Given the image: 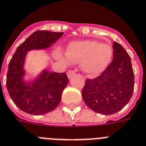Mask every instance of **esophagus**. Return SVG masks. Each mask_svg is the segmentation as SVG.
I'll list each match as a JSON object with an SVG mask.
<instances>
[{
    "label": "esophagus",
    "mask_w": 146,
    "mask_h": 146,
    "mask_svg": "<svg viewBox=\"0 0 146 146\" xmlns=\"http://www.w3.org/2000/svg\"><path fill=\"white\" fill-rule=\"evenodd\" d=\"M75 73L76 72L74 70H68V72H67V76H68L69 79H70V78H72L73 76L75 75Z\"/></svg>",
    "instance_id": "1"
}]
</instances>
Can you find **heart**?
I'll list each match as a JSON object with an SVG mask.
<instances>
[{
    "mask_svg": "<svg viewBox=\"0 0 146 146\" xmlns=\"http://www.w3.org/2000/svg\"><path fill=\"white\" fill-rule=\"evenodd\" d=\"M113 54L112 46L95 40H79L70 42L64 56L60 52L56 58L64 64L69 62L79 64L85 73L96 75L106 69L111 62Z\"/></svg>",
    "mask_w": 146,
    "mask_h": 146,
    "instance_id": "heart-1",
    "label": "heart"
}]
</instances>
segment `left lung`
<instances>
[{
    "mask_svg": "<svg viewBox=\"0 0 146 146\" xmlns=\"http://www.w3.org/2000/svg\"><path fill=\"white\" fill-rule=\"evenodd\" d=\"M113 59L99 76L87 79L82 91L88 107L102 115L115 114L130 101L134 89L131 57L122 46L113 42Z\"/></svg>",
    "mask_w": 146,
    "mask_h": 146,
    "instance_id": "1",
    "label": "left lung"
}]
</instances>
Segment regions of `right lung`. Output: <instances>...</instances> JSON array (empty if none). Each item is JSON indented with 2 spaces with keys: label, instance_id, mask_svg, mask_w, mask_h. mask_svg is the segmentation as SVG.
Here are the masks:
<instances>
[{
  "label": "right lung",
  "instance_id": "obj_1",
  "mask_svg": "<svg viewBox=\"0 0 146 146\" xmlns=\"http://www.w3.org/2000/svg\"><path fill=\"white\" fill-rule=\"evenodd\" d=\"M64 33L36 31L18 46L9 63L7 75V88L15 106L23 112L40 115L52 112L58 106L61 95L68 84L65 73H51L43 70L31 82L23 81V66L26 54L32 49L50 47Z\"/></svg>",
  "mask_w": 146,
  "mask_h": 146
}]
</instances>
